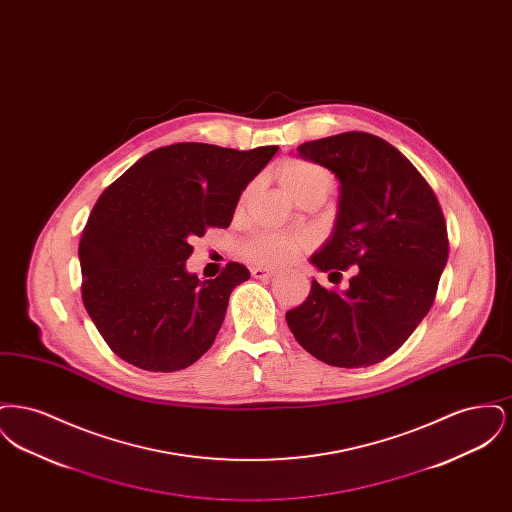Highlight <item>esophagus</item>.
Wrapping results in <instances>:
<instances>
[{"mask_svg": "<svg viewBox=\"0 0 512 512\" xmlns=\"http://www.w3.org/2000/svg\"><path fill=\"white\" fill-rule=\"evenodd\" d=\"M251 276H253V278H259V280H267V278L274 276V270H270V268L253 267L251 268Z\"/></svg>", "mask_w": 512, "mask_h": 512, "instance_id": "obj_1", "label": "esophagus"}]
</instances>
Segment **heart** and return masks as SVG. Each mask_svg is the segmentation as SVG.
I'll return each instance as SVG.
<instances>
[{"label": "heart", "instance_id": "b5f03b06", "mask_svg": "<svg viewBox=\"0 0 512 512\" xmlns=\"http://www.w3.org/2000/svg\"><path fill=\"white\" fill-rule=\"evenodd\" d=\"M278 180L295 201L307 194L328 195L332 190V174L305 159L286 161L278 169ZM307 245L309 240L305 236L257 234L245 242L242 255L255 265L284 267L295 261L307 249Z\"/></svg>", "mask_w": 512, "mask_h": 512}]
</instances>
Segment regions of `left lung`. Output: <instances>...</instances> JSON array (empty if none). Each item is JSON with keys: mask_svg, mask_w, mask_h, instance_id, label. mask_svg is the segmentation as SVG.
I'll return each mask as SVG.
<instances>
[{"mask_svg": "<svg viewBox=\"0 0 512 512\" xmlns=\"http://www.w3.org/2000/svg\"><path fill=\"white\" fill-rule=\"evenodd\" d=\"M340 180L334 236L311 263L345 292L313 280L303 305L286 313L299 345L318 361L361 368L393 355L428 315L449 240L438 197L413 163L368 132H343L297 147Z\"/></svg>", "mask_w": 512, "mask_h": 512, "instance_id": "1", "label": "left lung"}]
</instances>
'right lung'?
<instances>
[{"mask_svg": "<svg viewBox=\"0 0 512 512\" xmlns=\"http://www.w3.org/2000/svg\"><path fill=\"white\" fill-rule=\"evenodd\" d=\"M276 146L159 147L99 195L82 230V301L122 361L174 372L207 353L232 290L251 274L228 263L215 280L186 272L192 240L228 228L245 186Z\"/></svg>", "mask_w": 512, "mask_h": 512, "instance_id": "right-lung-1", "label": "right lung"}]
</instances>
